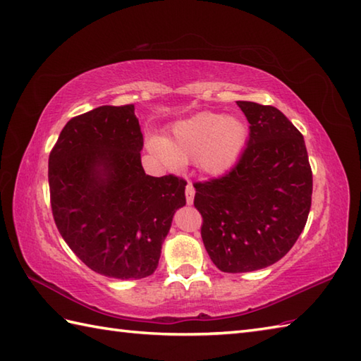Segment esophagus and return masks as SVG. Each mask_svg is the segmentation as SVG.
<instances>
[{
	"instance_id": "esophagus-1",
	"label": "esophagus",
	"mask_w": 361,
	"mask_h": 361,
	"mask_svg": "<svg viewBox=\"0 0 361 361\" xmlns=\"http://www.w3.org/2000/svg\"><path fill=\"white\" fill-rule=\"evenodd\" d=\"M194 195H195V189H194L192 185H190V183H188V186H186V202H188V204L194 203Z\"/></svg>"
}]
</instances>
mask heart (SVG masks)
Wrapping results in <instances>:
<instances>
[{
	"label": "heart",
	"mask_w": 361,
	"mask_h": 361,
	"mask_svg": "<svg viewBox=\"0 0 361 361\" xmlns=\"http://www.w3.org/2000/svg\"><path fill=\"white\" fill-rule=\"evenodd\" d=\"M250 137L248 124L242 118L200 111L175 122L171 136H150L149 150L167 166L197 161L209 176L228 173L239 163Z\"/></svg>",
	"instance_id": "heart-1"
}]
</instances>
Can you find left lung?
Listing matches in <instances>:
<instances>
[{"mask_svg":"<svg viewBox=\"0 0 361 361\" xmlns=\"http://www.w3.org/2000/svg\"><path fill=\"white\" fill-rule=\"evenodd\" d=\"M237 105L250 122L247 149L231 172L194 185L204 248L225 273L278 262L302 233L312 204V169L299 130L271 105Z\"/></svg>","mask_w":361,"mask_h":361,"instance_id":"1","label":"left lung"}]
</instances>
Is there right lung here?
I'll use <instances>...</instances> for the list:
<instances>
[{"label":"right lung","instance_id":"add662e5","mask_svg":"<svg viewBox=\"0 0 361 361\" xmlns=\"http://www.w3.org/2000/svg\"><path fill=\"white\" fill-rule=\"evenodd\" d=\"M135 105H102L73 118L49 155L51 208L59 233L91 270L142 279L157 270L186 181L145 175Z\"/></svg>","mask_w":361,"mask_h":361}]
</instances>
